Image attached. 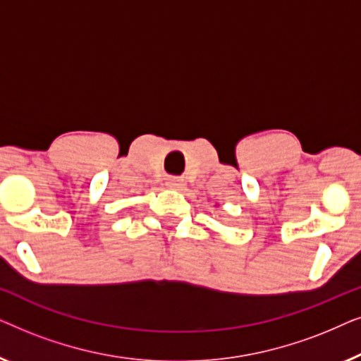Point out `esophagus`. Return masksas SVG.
Segmentation results:
<instances>
[{"instance_id": "1", "label": "esophagus", "mask_w": 361, "mask_h": 361, "mask_svg": "<svg viewBox=\"0 0 361 361\" xmlns=\"http://www.w3.org/2000/svg\"><path fill=\"white\" fill-rule=\"evenodd\" d=\"M166 185L169 187V189L177 190V192L185 190V180L182 179V177H169V179L166 180Z\"/></svg>"}]
</instances>
